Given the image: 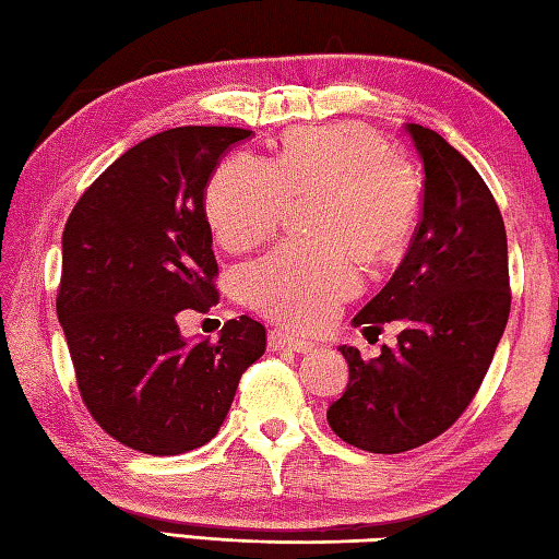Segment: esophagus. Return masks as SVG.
Here are the masks:
<instances>
[{
	"label": "esophagus",
	"instance_id": "esophagus-1",
	"mask_svg": "<svg viewBox=\"0 0 559 559\" xmlns=\"http://www.w3.org/2000/svg\"><path fill=\"white\" fill-rule=\"evenodd\" d=\"M267 345H270V350H282V347H289V350H294V353H311L313 347H316L311 341L299 338V335L287 333V331H280V329L270 331Z\"/></svg>",
	"mask_w": 559,
	"mask_h": 559
}]
</instances>
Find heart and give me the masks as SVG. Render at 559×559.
<instances>
[{
    "label": "heart",
    "instance_id": "heart-1",
    "mask_svg": "<svg viewBox=\"0 0 559 559\" xmlns=\"http://www.w3.org/2000/svg\"><path fill=\"white\" fill-rule=\"evenodd\" d=\"M313 194L316 240H284L243 270V292L260 313L301 329L323 323L360 289V260L394 252L411 234L418 187L402 157L360 126L299 129L270 163L240 153L206 187V218L221 243L240 250L282 224L289 199Z\"/></svg>",
    "mask_w": 559,
    "mask_h": 559
}]
</instances>
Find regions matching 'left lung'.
Masks as SVG:
<instances>
[{
  "mask_svg": "<svg viewBox=\"0 0 559 559\" xmlns=\"http://www.w3.org/2000/svg\"><path fill=\"white\" fill-rule=\"evenodd\" d=\"M404 131L424 163V212L406 258L353 325L399 321L396 345L372 360L353 345L343 396L329 406L333 433L394 455L438 438L475 399L511 311L507 228L479 173L443 135Z\"/></svg>",
  "mask_w": 559,
  "mask_h": 559,
  "instance_id": "8db88e82",
  "label": "left lung"
}]
</instances>
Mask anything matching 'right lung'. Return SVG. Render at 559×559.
<instances>
[{
    "label": "right lung",
    "instance_id": "obj_1",
    "mask_svg": "<svg viewBox=\"0 0 559 559\" xmlns=\"http://www.w3.org/2000/svg\"><path fill=\"white\" fill-rule=\"evenodd\" d=\"M252 131L182 126L135 143L80 197L62 230L58 321L82 402L111 438L148 455L212 440L265 325L230 319L218 341H187L185 309L218 301L206 187Z\"/></svg>",
    "mask_w": 559,
    "mask_h": 559
}]
</instances>
